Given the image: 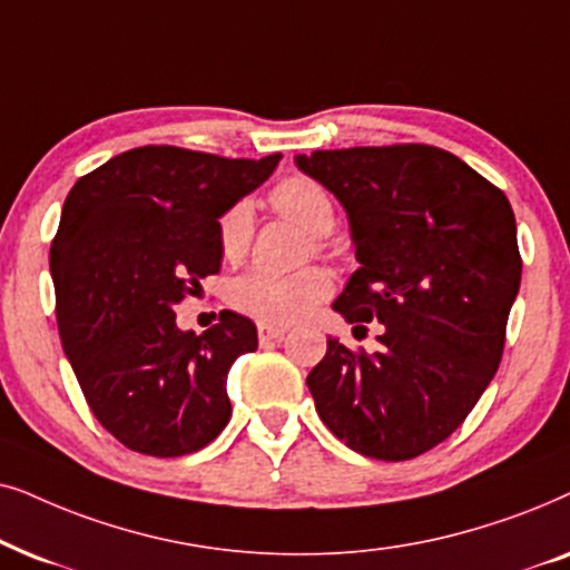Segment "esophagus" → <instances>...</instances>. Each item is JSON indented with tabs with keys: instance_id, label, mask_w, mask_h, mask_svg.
I'll list each match as a JSON object with an SVG mask.
<instances>
[{
	"instance_id": "1",
	"label": "esophagus",
	"mask_w": 570,
	"mask_h": 570,
	"mask_svg": "<svg viewBox=\"0 0 570 570\" xmlns=\"http://www.w3.org/2000/svg\"><path fill=\"white\" fill-rule=\"evenodd\" d=\"M286 328L284 325H271V323H257V338H261V344H268V341H278L284 336Z\"/></svg>"
}]
</instances>
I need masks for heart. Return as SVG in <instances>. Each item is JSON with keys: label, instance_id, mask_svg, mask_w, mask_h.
Wrapping results in <instances>:
<instances>
[{"label": "heart", "instance_id": "1", "mask_svg": "<svg viewBox=\"0 0 570 570\" xmlns=\"http://www.w3.org/2000/svg\"><path fill=\"white\" fill-rule=\"evenodd\" d=\"M268 200L278 216L289 218L313 237L315 253L328 249L325 237L336 226V203H333L328 187L307 174H289L271 189ZM216 239L226 263L245 261L255 239V216L247 200L232 203L218 216ZM331 292L333 281L317 265L294 273L249 271L232 281L229 305L261 323L286 325L307 315Z\"/></svg>", "mask_w": 570, "mask_h": 570}]
</instances>
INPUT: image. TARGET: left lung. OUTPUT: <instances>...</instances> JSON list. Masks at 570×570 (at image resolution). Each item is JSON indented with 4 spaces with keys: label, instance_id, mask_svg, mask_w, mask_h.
<instances>
[{
    "label": "left lung",
    "instance_id": "8db88e82",
    "mask_svg": "<svg viewBox=\"0 0 570 570\" xmlns=\"http://www.w3.org/2000/svg\"><path fill=\"white\" fill-rule=\"evenodd\" d=\"M297 166L344 203L360 271L333 309L383 325L367 354L328 338L307 375L333 435L362 456L406 461L461 428L498 373L521 284L503 189L424 142L313 150Z\"/></svg>",
    "mask_w": 570,
    "mask_h": 570
}]
</instances>
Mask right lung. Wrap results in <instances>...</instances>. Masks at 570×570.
<instances>
[{"label": "right lung", "mask_w": 570, "mask_h": 570, "mask_svg": "<svg viewBox=\"0 0 570 570\" xmlns=\"http://www.w3.org/2000/svg\"><path fill=\"white\" fill-rule=\"evenodd\" d=\"M278 161L142 146L67 195L49 253L59 338L90 412L130 451L185 456L229 422L226 375L257 348L255 323L222 309L197 336L174 307L222 268L218 216Z\"/></svg>", "instance_id": "add662e5"}]
</instances>
